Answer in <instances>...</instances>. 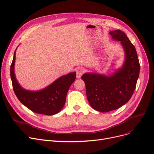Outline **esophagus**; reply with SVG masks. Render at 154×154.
Instances as JSON below:
<instances>
[{
  "label": "esophagus",
  "mask_w": 154,
  "mask_h": 154,
  "mask_svg": "<svg viewBox=\"0 0 154 154\" xmlns=\"http://www.w3.org/2000/svg\"><path fill=\"white\" fill-rule=\"evenodd\" d=\"M84 73V69L82 67H78L76 70V75H77V78L79 79L81 78L82 75Z\"/></svg>",
  "instance_id": "34e87169"
}]
</instances>
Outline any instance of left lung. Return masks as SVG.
I'll return each instance as SVG.
<instances>
[{
    "label": "left lung",
    "mask_w": 154,
    "mask_h": 154,
    "mask_svg": "<svg viewBox=\"0 0 154 154\" xmlns=\"http://www.w3.org/2000/svg\"><path fill=\"white\" fill-rule=\"evenodd\" d=\"M109 34L123 47L125 60L122 68L109 76L85 73L81 77L91 106L103 112L118 109L129 101L135 89L140 69L135 46L125 33L117 29Z\"/></svg>",
    "instance_id": "1"
}]
</instances>
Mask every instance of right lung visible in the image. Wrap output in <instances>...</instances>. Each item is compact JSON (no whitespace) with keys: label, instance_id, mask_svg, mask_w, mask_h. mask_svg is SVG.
Here are the masks:
<instances>
[{"label":"right lung","instance_id":"1","mask_svg":"<svg viewBox=\"0 0 154 154\" xmlns=\"http://www.w3.org/2000/svg\"><path fill=\"white\" fill-rule=\"evenodd\" d=\"M16 50L11 65V78L13 90L19 101L26 108L38 114L50 116L59 112L65 105L66 94L75 81L76 73H69L58 78L42 90H25L19 84L14 74Z\"/></svg>","mask_w":154,"mask_h":154}]
</instances>
